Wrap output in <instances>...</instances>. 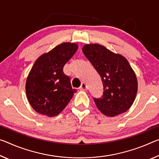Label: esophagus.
Instances as JSON below:
<instances>
[{"label":"esophagus","mask_w":159,"mask_h":159,"mask_svg":"<svg viewBox=\"0 0 159 159\" xmlns=\"http://www.w3.org/2000/svg\"><path fill=\"white\" fill-rule=\"evenodd\" d=\"M86 89H87L86 84H85V83H82V84L80 87V90H86Z\"/></svg>","instance_id":"obj_1"}]
</instances>
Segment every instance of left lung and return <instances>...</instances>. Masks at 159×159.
Listing matches in <instances>:
<instances>
[{
  "label": "left lung",
  "instance_id": "left-lung-1",
  "mask_svg": "<svg viewBox=\"0 0 159 159\" xmlns=\"http://www.w3.org/2000/svg\"><path fill=\"white\" fill-rule=\"evenodd\" d=\"M82 50L102 81V96L94 98L98 109L107 117L127 112L138 90L137 75L127 59L99 44H86Z\"/></svg>",
  "mask_w": 159,
  "mask_h": 159
}]
</instances>
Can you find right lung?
I'll return each instance as SVG.
<instances>
[{"label": "right lung", "mask_w": 159, "mask_h": 159, "mask_svg": "<svg viewBox=\"0 0 159 159\" xmlns=\"http://www.w3.org/2000/svg\"><path fill=\"white\" fill-rule=\"evenodd\" d=\"M78 47L75 43L64 42L44 53L34 62L27 75L25 91L30 105L37 112L55 117L64 110L76 92L63 69Z\"/></svg>", "instance_id": "obj_1"}]
</instances>
